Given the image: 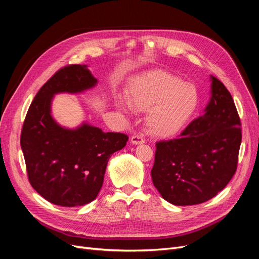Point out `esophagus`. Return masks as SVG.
<instances>
[{
    "instance_id": "34e87169",
    "label": "esophagus",
    "mask_w": 259,
    "mask_h": 259,
    "mask_svg": "<svg viewBox=\"0 0 259 259\" xmlns=\"http://www.w3.org/2000/svg\"><path fill=\"white\" fill-rule=\"evenodd\" d=\"M131 143L133 145H142V144L145 143V139L139 135H134V136H132V138H131Z\"/></svg>"
}]
</instances>
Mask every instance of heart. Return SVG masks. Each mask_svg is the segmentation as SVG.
Listing matches in <instances>:
<instances>
[{
  "label": "heart",
  "mask_w": 259,
  "mask_h": 259,
  "mask_svg": "<svg viewBox=\"0 0 259 259\" xmlns=\"http://www.w3.org/2000/svg\"><path fill=\"white\" fill-rule=\"evenodd\" d=\"M128 106L137 111H147L145 123L152 135L171 136L191 119L199 105L195 85L183 82L166 71H153L133 82L127 92V103L117 99V106Z\"/></svg>",
  "instance_id": "1"
}]
</instances>
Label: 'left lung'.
Returning <instances> with one entry per match:
<instances>
[{
  "mask_svg": "<svg viewBox=\"0 0 259 259\" xmlns=\"http://www.w3.org/2000/svg\"><path fill=\"white\" fill-rule=\"evenodd\" d=\"M241 140V121L231 94L211 76L205 113L188 124L178 137L155 144L154 187L174 205L208 201L236 173Z\"/></svg>",
  "mask_w": 259,
  "mask_h": 259,
  "instance_id": "obj_1",
  "label": "left lung"
}]
</instances>
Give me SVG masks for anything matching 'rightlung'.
<instances>
[{
    "instance_id": "right-lung-1",
    "label": "right lung",
    "mask_w": 259,
    "mask_h": 259,
    "mask_svg": "<svg viewBox=\"0 0 259 259\" xmlns=\"http://www.w3.org/2000/svg\"><path fill=\"white\" fill-rule=\"evenodd\" d=\"M86 66L60 68L37 92L23 121L20 146L33 189L53 204L73 207L96 199L109 159L128 136L83 124L61 127L51 115L57 93H81L96 85Z\"/></svg>"
}]
</instances>
